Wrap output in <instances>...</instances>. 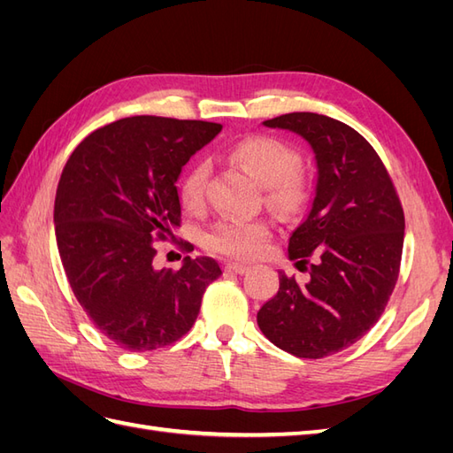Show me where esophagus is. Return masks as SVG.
Returning a JSON list of instances; mask_svg holds the SVG:
<instances>
[{
    "label": "esophagus",
    "mask_w": 453,
    "mask_h": 453,
    "mask_svg": "<svg viewBox=\"0 0 453 453\" xmlns=\"http://www.w3.org/2000/svg\"><path fill=\"white\" fill-rule=\"evenodd\" d=\"M225 270H226V272H232V273H240V276H242V273H245V272L250 270V266H245V265H242V263H228V265L225 266Z\"/></svg>",
    "instance_id": "1"
}]
</instances>
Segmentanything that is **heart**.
<instances>
[{"label":"heart","instance_id":"1","mask_svg":"<svg viewBox=\"0 0 453 453\" xmlns=\"http://www.w3.org/2000/svg\"><path fill=\"white\" fill-rule=\"evenodd\" d=\"M228 158L263 185L268 202L280 211H295L304 200V185L295 175L298 155L280 140L255 135L228 149ZM210 166L195 162L187 170L180 185V196L185 208H198L203 198V187ZM270 236V225L265 219L221 217L205 230V248L236 258H251L265 250Z\"/></svg>","mask_w":453,"mask_h":453}]
</instances>
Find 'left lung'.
Listing matches in <instances>:
<instances>
[{
	"mask_svg": "<svg viewBox=\"0 0 453 453\" xmlns=\"http://www.w3.org/2000/svg\"><path fill=\"white\" fill-rule=\"evenodd\" d=\"M263 125L308 143L315 185L287 248L296 265L308 263L310 278L300 283L280 272V289L258 310L257 323L287 353L326 357L361 340L386 308L399 278L403 208L376 150L344 122L287 113Z\"/></svg>",
	"mask_w": 453,
	"mask_h": 453,
	"instance_id": "obj_1",
	"label": "left lung"
}]
</instances>
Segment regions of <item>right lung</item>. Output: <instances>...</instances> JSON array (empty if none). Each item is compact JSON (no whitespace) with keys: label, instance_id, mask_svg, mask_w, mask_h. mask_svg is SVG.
<instances>
[{"label":"right lung","instance_id":"obj_1","mask_svg":"<svg viewBox=\"0 0 453 453\" xmlns=\"http://www.w3.org/2000/svg\"><path fill=\"white\" fill-rule=\"evenodd\" d=\"M221 125L128 117L92 132L67 160L54 198L57 245L75 298L100 333L128 351L181 338L221 268L187 257L155 266V240L180 226L177 180Z\"/></svg>","mask_w":453,"mask_h":453}]
</instances>
